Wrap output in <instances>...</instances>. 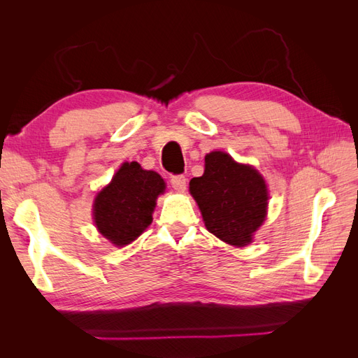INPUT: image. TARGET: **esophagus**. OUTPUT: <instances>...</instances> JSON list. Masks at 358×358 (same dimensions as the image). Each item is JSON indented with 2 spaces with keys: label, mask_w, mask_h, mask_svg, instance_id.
Instances as JSON below:
<instances>
[{
  "label": "esophagus",
  "mask_w": 358,
  "mask_h": 358,
  "mask_svg": "<svg viewBox=\"0 0 358 358\" xmlns=\"http://www.w3.org/2000/svg\"><path fill=\"white\" fill-rule=\"evenodd\" d=\"M170 183H171V187L175 188L176 191H179V192H183V191L187 189V178L183 176V175L171 176L170 178Z\"/></svg>",
  "instance_id": "1"
}]
</instances>
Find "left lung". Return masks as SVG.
Segmentation results:
<instances>
[{
    "label": "left lung",
    "mask_w": 358,
    "mask_h": 358,
    "mask_svg": "<svg viewBox=\"0 0 358 358\" xmlns=\"http://www.w3.org/2000/svg\"><path fill=\"white\" fill-rule=\"evenodd\" d=\"M189 191L212 234L234 246L251 243L268 200L266 182L254 167L216 150L204 157L203 176L191 179Z\"/></svg>",
    "instance_id": "left-lung-1"
}]
</instances>
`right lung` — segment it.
Wrapping results in <instances>:
<instances>
[{
    "mask_svg": "<svg viewBox=\"0 0 358 358\" xmlns=\"http://www.w3.org/2000/svg\"><path fill=\"white\" fill-rule=\"evenodd\" d=\"M166 183L158 173L143 170L136 161L125 162L94 203L99 231L116 246L136 241L152 222V212Z\"/></svg>",
    "mask_w": 358,
    "mask_h": 358,
    "instance_id": "1",
    "label": "right lung"
}]
</instances>
